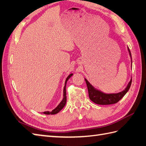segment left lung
<instances>
[{"mask_svg":"<svg viewBox=\"0 0 146 146\" xmlns=\"http://www.w3.org/2000/svg\"><path fill=\"white\" fill-rule=\"evenodd\" d=\"M127 49H128L129 55L131 57V54L129 48ZM131 61H132V59H131ZM85 82L87 84L88 92V96H89V98L90 100L96 104L102 105L115 104H116L117 102H118L121 99L124 95H125V94L127 93V91L129 90V88L131 87V82H132V79H131L129 84H127L125 89H124L123 91L119 92V93L106 94L103 93V92L99 91L98 90H96L95 88L92 86L89 82H88L87 79H85Z\"/></svg>","mask_w":146,"mask_h":146,"instance_id":"8db88e82","label":"left lung"}]
</instances>
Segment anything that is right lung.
Instances as JSON below:
<instances>
[{"label": "right lung", "mask_w": 146, "mask_h": 146, "mask_svg": "<svg viewBox=\"0 0 146 146\" xmlns=\"http://www.w3.org/2000/svg\"><path fill=\"white\" fill-rule=\"evenodd\" d=\"M73 75V74H70V75L67 77V79L66 80L65 82V86L64 87V93H63V99L61 101V102L58 105V106L57 107L54 109L53 110H52L51 111H44L43 113L45 115H55L56 113H59L61 110L64 107V106L66 104V100H67V98H66V83L67 80L69 79V78Z\"/></svg>", "instance_id": "add662e5"}]
</instances>
